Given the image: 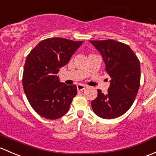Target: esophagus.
Segmentation results:
<instances>
[{
  "label": "esophagus",
  "instance_id": "34e87169",
  "mask_svg": "<svg viewBox=\"0 0 156 156\" xmlns=\"http://www.w3.org/2000/svg\"><path fill=\"white\" fill-rule=\"evenodd\" d=\"M76 88H77L78 91H83V90H84L85 89H86V86H84V85L79 84V85H77V86H76Z\"/></svg>",
  "mask_w": 156,
  "mask_h": 156
}]
</instances>
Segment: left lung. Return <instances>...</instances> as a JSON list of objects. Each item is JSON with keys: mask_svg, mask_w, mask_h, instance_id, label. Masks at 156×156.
<instances>
[{"mask_svg": "<svg viewBox=\"0 0 156 156\" xmlns=\"http://www.w3.org/2000/svg\"><path fill=\"white\" fill-rule=\"evenodd\" d=\"M101 52L105 70L111 78L107 94L98 89L91 101L94 113L102 119L121 116L132 106L140 82V65L128 45L114 40L89 41Z\"/></svg>", "mask_w": 156, "mask_h": 156, "instance_id": "8db88e82", "label": "left lung"}]
</instances>
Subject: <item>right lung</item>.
<instances>
[{
	"instance_id": "1",
	"label": "right lung",
	"mask_w": 156,
	"mask_h": 156,
	"mask_svg": "<svg viewBox=\"0 0 156 156\" xmlns=\"http://www.w3.org/2000/svg\"><path fill=\"white\" fill-rule=\"evenodd\" d=\"M83 43L48 38L38 43L27 56L22 75L24 91L32 108L43 118L57 119L68 112L77 89L75 85L59 82L56 74Z\"/></svg>"
}]
</instances>
